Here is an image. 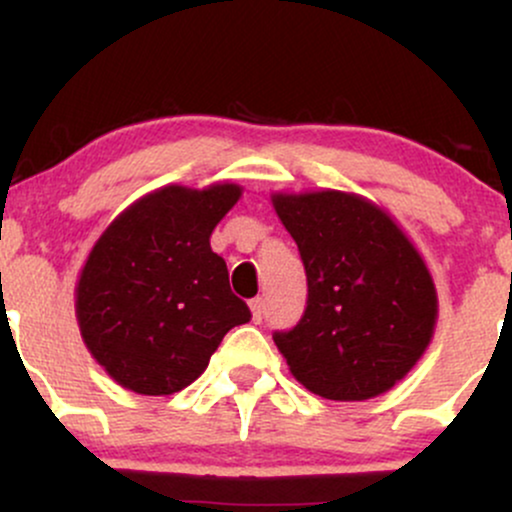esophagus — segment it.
<instances>
[{"mask_svg":"<svg viewBox=\"0 0 512 512\" xmlns=\"http://www.w3.org/2000/svg\"><path fill=\"white\" fill-rule=\"evenodd\" d=\"M250 310H252V320L260 322L264 317V298H255V301H250Z\"/></svg>","mask_w":512,"mask_h":512,"instance_id":"1","label":"esophagus"}]
</instances>
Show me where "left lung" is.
<instances>
[{
  "label": "left lung",
  "mask_w": 512,
  "mask_h": 512,
  "mask_svg": "<svg viewBox=\"0 0 512 512\" xmlns=\"http://www.w3.org/2000/svg\"><path fill=\"white\" fill-rule=\"evenodd\" d=\"M308 276L298 325L274 332L293 378L315 395L361 402L424 356L438 296L424 257L368 199L339 190L272 195Z\"/></svg>",
  "instance_id": "8db88e82"
}]
</instances>
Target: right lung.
<instances>
[{
  "mask_svg": "<svg viewBox=\"0 0 512 512\" xmlns=\"http://www.w3.org/2000/svg\"><path fill=\"white\" fill-rule=\"evenodd\" d=\"M243 190L233 182L168 185L122 211L93 245L76 284L91 356L137 395L195 383L221 339L250 322L209 238Z\"/></svg>",
  "mask_w": 512,
  "mask_h": 512,
  "instance_id": "1",
  "label": "right lung"
}]
</instances>
